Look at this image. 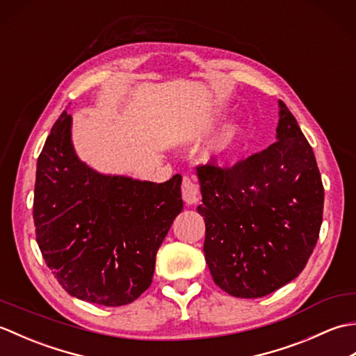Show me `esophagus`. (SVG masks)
Masks as SVG:
<instances>
[{
	"label": "esophagus",
	"mask_w": 356,
	"mask_h": 356,
	"mask_svg": "<svg viewBox=\"0 0 356 356\" xmlns=\"http://www.w3.org/2000/svg\"><path fill=\"white\" fill-rule=\"evenodd\" d=\"M202 197L199 185L194 182L191 177L184 176L182 179V199L188 203V205H194Z\"/></svg>",
	"instance_id": "esophagus-1"
}]
</instances>
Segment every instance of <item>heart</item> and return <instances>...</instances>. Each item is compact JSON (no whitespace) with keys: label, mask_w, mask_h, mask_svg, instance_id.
<instances>
[{"label":"heart","mask_w":356,"mask_h":356,"mask_svg":"<svg viewBox=\"0 0 356 356\" xmlns=\"http://www.w3.org/2000/svg\"><path fill=\"white\" fill-rule=\"evenodd\" d=\"M231 142H232V134L231 133L222 134L220 138H217L213 142V145L209 147V156H222L223 153L228 151Z\"/></svg>","instance_id":"b5f03b06"}]
</instances>
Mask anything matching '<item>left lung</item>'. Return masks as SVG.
<instances>
[{"instance_id": "1", "label": "left lung", "mask_w": 356, "mask_h": 356, "mask_svg": "<svg viewBox=\"0 0 356 356\" xmlns=\"http://www.w3.org/2000/svg\"><path fill=\"white\" fill-rule=\"evenodd\" d=\"M277 142L234 166H197L214 283L237 298H260L301 274L320 236L324 188L305 134L278 101Z\"/></svg>"}]
</instances>
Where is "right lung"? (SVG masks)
<instances>
[{"label":"right lung","instance_id":"1","mask_svg":"<svg viewBox=\"0 0 356 356\" xmlns=\"http://www.w3.org/2000/svg\"><path fill=\"white\" fill-rule=\"evenodd\" d=\"M70 128L64 111L38 157V246L72 297L130 305L149 287L157 249L184 208L182 177L154 184L96 172L74 154Z\"/></svg>","mask_w":356,"mask_h":356}]
</instances>
